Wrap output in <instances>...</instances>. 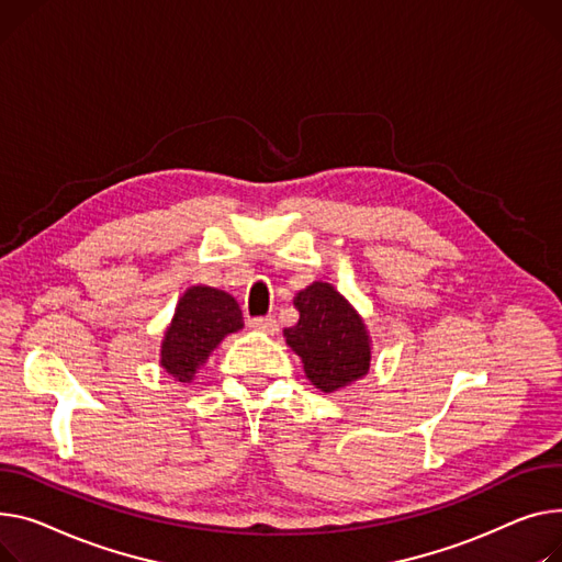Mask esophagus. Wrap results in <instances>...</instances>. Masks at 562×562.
Segmentation results:
<instances>
[{"instance_id":"esophagus-1","label":"esophagus","mask_w":562,"mask_h":562,"mask_svg":"<svg viewBox=\"0 0 562 562\" xmlns=\"http://www.w3.org/2000/svg\"><path fill=\"white\" fill-rule=\"evenodd\" d=\"M248 327H252L257 331H265V334H276L278 331V323L271 316H267V318H250Z\"/></svg>"}]
</instances>
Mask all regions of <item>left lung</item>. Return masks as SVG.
Here are the masks:
<instances>
[{
  "mask_svg": "<svg viewBox=\"0 0 562 562\" xmlns=\"http://www.w3.org/2000/svg\"><path fill=\"white\" fill-rule=\"evenodd\" d=\"M301 314L284 329L286 346L301 357L305 378L323 393L344 391L370 370L372 341L361 314L329 282L316 280L293 297Z\"/></svg>",
  "mask_w": 562,
  "mask_h": 562,
  "instance_id": "obj_1",
  "label": "left lung"
}]
</instances>
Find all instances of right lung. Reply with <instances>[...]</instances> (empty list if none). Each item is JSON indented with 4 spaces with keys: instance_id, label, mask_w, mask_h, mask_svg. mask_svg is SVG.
Instances as JSON below:
<instances>
[{
    "instance_id": "obj_1",
    "label": "right lung",
    "mask_w": 562,
    "mask_h": 562,
    "mask_svg": "<svg viewBox=\"0 0 562 562\" xmlns=\"http://www.w3.org/2000/svg\"><path fill=\"white\" fill-rule=\"evenodd\" d=\"M244 327L241 310L226 291L196 284L187 289L165 329L160 366L176 382L190 384L216 346Z\"/></svg>"
}]
</instances>
